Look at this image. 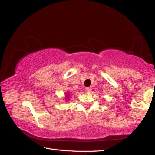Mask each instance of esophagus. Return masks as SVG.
<instances>
[{"instance_id": "esophagus-1", "label": "esophagus", "mask_w": 155, "mask_h": 155, "mask_svg": "<svg viewBox=\"0 0 155 155\" xmlns=\"http://www.w3.org/2000/svg\"><path fill=\"white\" fill-rule=\"evenodd\" d=\"M84 90H85L86 92H90L91 90H92V88L91 87H86L85 89H84Z\"/></svg>"}]
</instances>
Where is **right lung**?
<instances>
[{
  "label": "right lung",
  "instance_id": "right-lung-1",
  "mask_svg": "<svg viewBox=\"0 0 155 155\" xmlns=\"http://www.w3.org/2000/svg\"><path fill=\"white\" fill-rule=\"evenodd\" d=\"M65 97H66V99H69V95H68V94L65 95Z\"/></svg>",
  "mask_w": 155,
  "mask_h": 155
}]
</instances>
